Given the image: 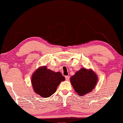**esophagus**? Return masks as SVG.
<instances>
[{"label":"esophagus","instance_id":"1","mask_svg":"<svg viewBox=\"0 0 123 123\" xmlns=\"http://www.w3.org/2000/svg\"><path fill=\"white\" fill-rule=\"evenodd\" d=\"M65 79L67 80H69V76H65Z\"/></svg>","mask_w":123,"mask_h":123}]
</instances>
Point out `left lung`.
Returning <instances> with one entry per match:
<instances>
[{
  "label": "left lung",
  "instance_id": "obj_1",
  "mask_svg": "<svg viewBox=\"0 0 123 123\" xmlns=\"http://www.w3.org/2000/svg\"><path fill=\"white\" fill-rule=\"evenodd\" d=\"M98 75L92 69L83 68L71 76L70 83L79 95L84 96L91 92L97 85Z\"/></svg>",
  "mask_w": 123,
  "mask_h": 123
}]
</instances>
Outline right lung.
<instances>
[{"instance_id": "1", "label": "right lung", "mask_w": 123, "mask_h": 123, "mask_svg": "<svg viewBox=\"0 0 123 123\" xmlns=\"http://www.w3.org/2000/svg\"><path fill=\"white\" fill-rule=\"evenodd\" d=\"M33 90L43 98H48L56 92L58 85L65 80L64 76L59 72H55L45 66L38 68L31 78Z\"/></svg>"}]
</instances>
